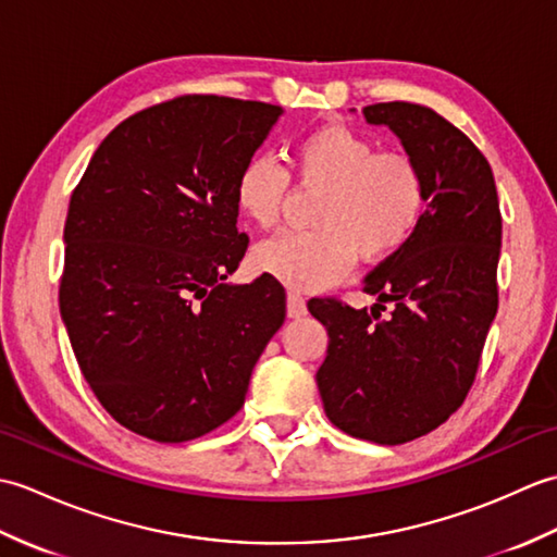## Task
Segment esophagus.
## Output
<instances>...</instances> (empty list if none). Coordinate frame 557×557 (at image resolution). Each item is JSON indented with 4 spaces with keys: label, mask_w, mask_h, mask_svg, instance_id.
<instances>
[{
    "label": "esophagus",
    "mask_w": 557,
    "mask_h": 557,
    "mask_svg": "<svg viewBox=\"0 0 557 557\" xmlns=\"http://www.w3.org/2000/svg\"><path fill=\"white\" fill-rule=\"evenodd\" d=\"M287 315L289 318H301L306 315V299L297 292L287 294Z\"/></svg>",
    "instance_id": "1"
}]
</instances>
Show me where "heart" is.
Here are the masks:
<instances>
[{"mask_svg": "<svg viewBox=\"0 0 557 557\" xmlns=\"http://www.w3.org/2000/svg\"><path fill=\"white\" fill-rule=\"evenodd\" d=\"M301 184L323 188L313 232H287L253 248L263 275L299 292H321L347 277L357 256L381 263L397 253L425 215L419 164L401 152H375L371 138L342 124H325L294 144ZM289 191V174L270 156H253L236 174L234 200L244 218L275 227Z\"/></svg>", "mask_w": 557, "mask_h": 557, "instance_id": "1", "label": "heart"}]
</instances>
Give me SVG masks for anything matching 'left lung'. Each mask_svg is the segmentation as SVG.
<instances>
[{"label": "left lung", "mask_w": 557, "mask_h": 557, "mask_svg": "<svg viewBox=\"0 0 557 557\" xmlns=\"http://www.w3.org/2000/svg\"><path fill=\"white\" fill-rule=\"evenodd\" d=\"M361 112L419 164L429 203L417 234L366 275L371 313L309 301L330 337L315 383L337 429L399 445L447 421L474 383L498 313L503 218L491 164L457 126L411 102ZM385 302L394 311L381 319Z\"/></svg>", "instance_id": "8db88e82"}]
</instances>
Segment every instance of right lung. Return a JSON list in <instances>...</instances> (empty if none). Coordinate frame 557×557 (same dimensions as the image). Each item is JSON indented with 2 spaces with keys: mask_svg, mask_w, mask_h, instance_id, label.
I'll return each instance as SVG.
<instances>
[{
  "mask_svg": "<svg viewBox=\"0 0 557 557\" xmlns=\"http://www.w3.org/2000/svg\"><path fill=\"white\" fill-rule=\"evenodd\" d=\"M277 104L184 96L128 116L71 194L59 311L100 405L158 443L230 421L285 323L270 275L230 285L248 236L236 174L282 116Z\"/></svg>",
  "mask_w": 557,
  "mask_h": 557,
  "instance_id": "right-lung-1",
  "label": "right lung"
}]
</instances>
